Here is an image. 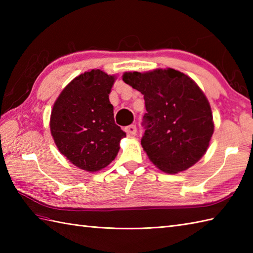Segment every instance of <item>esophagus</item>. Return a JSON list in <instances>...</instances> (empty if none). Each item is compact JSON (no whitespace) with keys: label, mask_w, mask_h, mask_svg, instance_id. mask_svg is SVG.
<instances>
[{"label":"esophagus","mask_w":253,"mask_h":253,"mask_svg":"<svg viewBox=\"0 0 253 253\" xmlns=\"http://www.w3.org/2000/svg\"><path fill=\"white\" fill-rule=\"evenodd\" d=\"M125 131L128 133V135H135L137 132V127L136 125H130L125 128Z\"/></svg>","instance_id":"obj_1"}]
</instances>
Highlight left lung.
<instances>
[{
	"label": "left lung",
	"mask_w": 253,
	"mask_h": 253,
	"mask_svg": "<svg viewBox=\"0 0 253 253\" xmlns=\"http://www.w3.org/2000/svg\"><path fill=\"white\" fill-rule=\"evenodd\" d=\"M123 80L143 94L141 144L150 161L169 174L197 163L214 131L211 106L198 84L171 68L125 73Z\"/></svg>",
	"instance_id": "1"
}]
</instances>
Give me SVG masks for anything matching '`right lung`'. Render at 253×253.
Here are the masks:
<instances>
[{"label":"right lung","mask_w":253,"mask_h":253,"mask_svg":"<svg viewBox=\"0 0 253 253\" xmlns=\"http://www.w3.org/2000/svg\"><path fill=\"white\" fill-rule=\"evenodd\" d=\"M114 77L100 69L79 75L53 105L50 128L56 147L77 168L96 171L116 158L126 132L109 100Z\"/></svg>","instance_id":"obj_1"}]
</instances>
